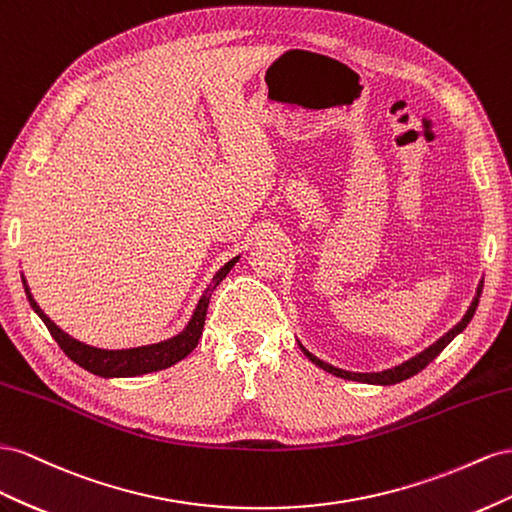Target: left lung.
Masks as SVG:
<instances>
[{
    "mask_svg": "<svg viewBox=\"0 0 512 512\" xmlns=\"http://www.w3.org/2000/svg\"><path fill=\"white\" fill-rule=\"evenodd\" d=\"M483 283H485V281L480 279V283H478V287H476V296L472 298L470 306H467V311H465V315L461 317V321H457V324L452 326V328L444 334V337H440L435 343H431L427 349H422L420 354H416V356H412V358H407L405 362L397 364V367H390V369H384V371H371V373L347 371V369H339V367H334V364L317 358V356L311 354L309 349H306L300 341H298V345H300V349L304 352V356L309 358L313 364H317L319 369H324V371H328V373H332V375H337V377L352 379V382H362V384H373V386H392V384H399V382H403V379H410L412 375H416V373H420L422 369H425L427 364H429L433 358L440 356L442 349H444L452 339H455L457 334H461L467 324H470V319H472L474 313H476L478 298H480V294H483Z\"/></svg>",
    "mask_w": 512,
    "mask_h": 512,
    "instance_id": "8db88e82",
    "label": "left lung"
}]
</instances>
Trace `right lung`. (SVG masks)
Returning a JSON list of instances; mask_svg holds the SVG:
<instances>
[{
    "instance_id": "1",
    "label": "right lung",
    "mask_w": 512,
    "mask_h": 512,
    "mask_svg": "<svg viewBox=\"0 0 512 512\" xmlns=\"http://www.w3.org/2000/svg\"><path fill=\"white\" fill-rule=\"evenodd\" d=\"M238 257L229 259L227 264L218 270L210 285L203 291L195 311L188 319V324L184 326L182 332L175 334L171 339L165 341H158V343H150V345H139V347H128V349H102V347H94V345H87L75 337H70L68 332H64L60 326L51 321V317H47V313L40 309L38 302L34 300L32 291H29V285L25 281V276L21 274V281H23V289H25V296L29 300V306H32L34 313L45 321V326L49 328L51 337L57 341L64 349V354L79 364L81 369L90 371L98 377H137V375H145V373H154V371H163L173 367L175 362L184 360L188 354L193 352L197 347L199 339H201V332H203V324H206V313H208V304H210V296L212 291L216 289V285L221 283L225 276L229 274V270L238 264Z\"/></svg>"
}]
</instances>
